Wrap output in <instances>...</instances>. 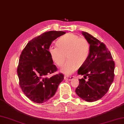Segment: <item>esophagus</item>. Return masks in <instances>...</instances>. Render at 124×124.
<instances>
[{"instance_id": "34e87169", "label": "esophagus", "mask_w": 124, "mask_h": 124, "mask_svg": "<svg viewBox=\"0 0 124 124\" xmlns=\"http://www.w3.org/2000/svg\"><path fill=\"white\" fill-rule=\"evenodd\" d=\"M74 78H75L74 76H72V77H68V76H64V77L65 80H69V81L71 80Z\"/></svg>"}]
</instances>
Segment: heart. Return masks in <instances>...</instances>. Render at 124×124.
<instances>
[{"label":"heart","instance_id":"1","mask_svg":"<svg viewBox=\"0 0 124 124\" xmlns=\"http://www.w3.org/2000/svg\"><path fill=\"white\" fill-rule=\"evenodd\" d=\"M57 46H51L48 52L51 57L58 66H60L66 58L68 60L61 68V71L70 75L88 59L90 45L86 39L73 33H68L62 36L56 42Z\"/></svg>","mask_w":124,"mask_h":124}]
</instances>
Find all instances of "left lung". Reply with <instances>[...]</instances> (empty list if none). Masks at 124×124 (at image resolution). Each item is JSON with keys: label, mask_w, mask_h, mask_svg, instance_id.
<instances>
[{"label": "left lung", "mask_w": 124, "mask_h": 124, "mask_svg": "<svg viewBox=\"0 0 124 124\" xmlns=\"http://www.w3.org/2000/svg\"><path fill=\"white\" fill-rule=\"evenodd\" d=\"M82 34L90 45V52L86 61L78 70V74L84 78L79 79L75 92L83 100L94 102L108 91L115 77V62L106 45L87 32L82 31ZM87 78L88 80L86 81Z\"/></svg>", "instance_id": "obj_1"}]
</instances>
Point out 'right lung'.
Instances as JSON below:
<instances>
[{"label":"right lung","mask_w":124,"mask_h":124,"mask_svg":"<svg viewBox=\"0 0 124 124\" xmlns=\"http://www.w3.org/2000/svg\"><path fill=\"white\" fill-rule=\"evenodd\" d=\"M65 33L50 31L29 41L20 55L17 72L19 85L31 101L43 103L54 95L64 75L59 73L48 77L57 68L48 52L52 42Z\"/></svg>","instance_id":"obj_1"}]
</instances>
